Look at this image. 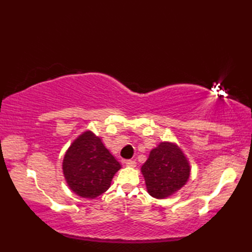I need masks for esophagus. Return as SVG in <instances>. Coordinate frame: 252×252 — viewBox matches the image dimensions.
I'll list each match as a JSON object with an SVG mask.
<instances>
[{"label":"esophagus","instance_id":"obj_1","mask_svg":"<svg viewBox=\"0 0 252 252\" xmlns=\"http://www.w3.org/2000/svg\"><path fill=\"white\" fill-rule=\"evenodd\" d=\"M126 165L129 168H135L136 167L135 160H126Z\"/></svg>","mask_w":252,"mask_h":252}]
</instances>
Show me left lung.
Returning <instances> with one entry per match:
<instances>
[{"mask_svg":"<svg viewBox=\"0 0 252 252\" xmlns=\"http://www.w3.org/2000/svg\"><path fill=\"white\" fill-rule=\"evenodd\" d=\"M148 194L156 199L174 195L190 176V164L182 148L174 142H161L153 148L142 165Z\"/></svg>","mask_w":252,"mask_h":252,"instance_id":"8db88e82","label":"left lung"}]
</instances>
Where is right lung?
I'll return each instance as SVG.
<instances>
[{"label": "right lung", "mask_w": 252, "mask_h": 252, "mask_svg": "<svg viewBox=\"0 0 252 252\" xmlns=\"http://www.w3.org/2000/svg\"><path fill=\"white\" fill-rule=\"evenodd\" d=\"M121 164L91 130L82 132L70 144L63 160V173L74 194L94 199L110 187Z\"/></svg>", "instance_id": "obj_1"}]
</instances>
